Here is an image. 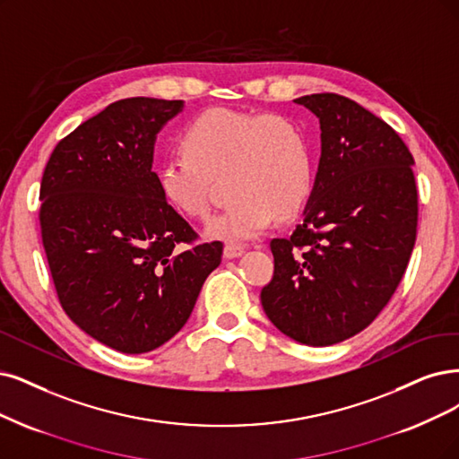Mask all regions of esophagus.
<instances>
[{
	"instance_id": "esophagus-1",
	"label": "esophagus",
	"mask_w": 459,
	"mask_h": 459,
	"mask_svg": "<svg viewBox=\"0 0 459 459\" xmlns=\"http://www.w3.org/2000/svg\"><path fill=\"white\" fill-rule=\"evenodd\" d=\"M244 255V247L242 246H236V244H227L223 247V257L225 259H236V257H242Z\"/></svg>"
}]
</instances>
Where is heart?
I'll return each mask as SVG.
<instances>
[{
  "mask_svg": "<svg viewBox=\"0 0 459 459\" xmlns=\"http://www.w3.org/2000/svg\"><path fill=\"white\" fill-rule=\"evenodd\" d=\"M181 147L183 155L159 162L157 185L168 206L185 217H206L210 178L229 169L227 189L234 200L206 223L204 232L212 240L257 238L276 215L295 213L310 196V145L285 117L213 108L185 128Z\"/></svg>",
  "mask_w": 459,
  "mask_h": 459,
  "instance_id": "obj_1",
  "label": "heart"
}]
</instances>
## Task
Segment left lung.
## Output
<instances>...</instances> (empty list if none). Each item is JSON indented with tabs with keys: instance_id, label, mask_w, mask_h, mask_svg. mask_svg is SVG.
I'll return each mask as SVG.
<instances>
[{
	"instance_id": "left-lung-1",
	"label": "left lung",
	"mask_w": 459,
	"mask_h": 459,
	"mask_svg": "<svg viewBox=\"0 0 459 459\" xmlns=\"http://www.w3.org/2000/svg\"><path fill=\"white\" fill-rule=\"evenodd\" d=\"M319 118L321 157L290 238H274L268 319L293 341L331 346L361 333L395 293L416 242L414 159L399 134L353 100H293Z\"/></svg>"
}]
</instances>
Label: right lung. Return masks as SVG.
<instances>
[{
  "mask_svg": "<svg viewBox=\"0 0 459 459\" xmlns=\"http://www.w3.org/2000/svg\"><path fill=\"white\" fill-rule=\"evenodd\" d=\"M183 100L126 98L55 147L41 179V234L64 312L123 353L168 342L189 319L223 244L162 200L152 152ZM187 246L185 247L184 244Z\"/></svg>",
  "mask_w": 459,
  "mask_h": 459,
  "instance_id": "right-lung-1",
  "label": "right lung"
}]
</instances>
